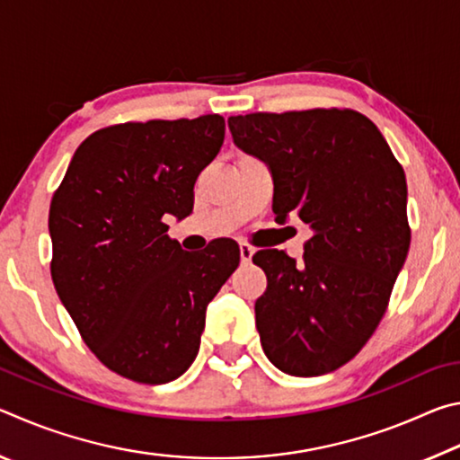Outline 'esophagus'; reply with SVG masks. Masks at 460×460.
I'll return each mask as SVG.
<instances>
[{
	"instance_id": "1",
	"label": "esophagus",
	"mask_w": 460,
	"mask_h": 460,
	"mask_svg": "<svg viewBox=\"0 0 460 460\" xmlns=\"http://www.w3.org/2000/svg\"><path fill=\"white\" fill-rule=\"evenodd\" d=\"M239 255H241V261H243V263L252 261V258H253V247L247 245V243H239Z\"/></svg>"
}]
</instances>
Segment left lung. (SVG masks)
Listing matches in <instances>:
<instances>
[{"label":"left lung","instance_id":"obj_1","mask_svg":"<svg viewBox=\"0 0 460 460\" xmlns=\"http://www.w3.org/2000/svg\"><path fill=\"white\" fill-rule=\"evenodd\" d=\"M233 142L266 162L278 223L310 225L305 261L261 249L268 288L255 300L263 353L296 377L351 361L385 314L410 249L408 186L376 123L353 109L229 118Z\"/></svg>","mask_w":460,"mask_h":460}]
</instances>
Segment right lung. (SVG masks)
Segmentation results:
<instances>
[{"instance_id":"obj_1","label":"right lung","mask_w":460,"mask_h":460,"mask_svg":"<svg viewBox=\"0 0 460 460\" xmlns=\"http://www.w3.org/2000/svg\"><path fill=\"white\" fill-rule=\"evenodd\" d=\"M225 139L221 115L128 121L76 147L50 202V274L97 359L137 384H168L199 353L207 306L239 266V245L205 255L168 237L192 213L194 182Z\"/></svg>"}]
</instances>
